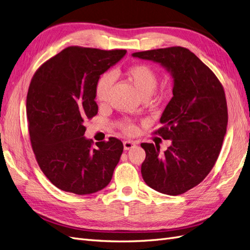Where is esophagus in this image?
<instances>
[{"instance_id": "esophagus-1", "label": "esophagus", "mask_w": 250, "mask_h": 250, "mask_svg": "<svg viewBox=\"0 0 250 250\" xmlns=\"http://www.w3.org/2000/svg\"><path fill=\"white\" fill-rule=\"evenodd\" d=\"M123 146H124L125 150H129V149H131V148H133L135 146V144L132 141H125L123 143Z\"/></svg>"}]
</instances>
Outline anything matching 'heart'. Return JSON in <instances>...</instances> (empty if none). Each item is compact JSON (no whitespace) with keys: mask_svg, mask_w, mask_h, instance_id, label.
Instances as JSON below:
<instances>
[{"mask_svg":"<svg viewBox=\"0 0 250 250\" xmlns=\"http://www.w3.org/2000/svg\"><path fill=\"white\" fill-rule=\"evenodd\" d=\"M127 80L138 90L143 98H152L154 101H163L168 96L167 89L155 90L158 82L156 71L148 64L135 63L127 66L123 72ZM112 84V77L108 73H105L97 80L95 85V98L97 102L101 104L106 103L108 100L109 90ZM120 128L126 134H134L138 127L131 121H124L120 124Z\"/></svg>","mask_w":250,"mask_h":250,"instance_id":"heart-1","label":"heart"}]
</instances>
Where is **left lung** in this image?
<instances>
[{"mask_svg": "<svg viewBox=\"0 0 250 250\" xmlns=\"http://www.w3.org/2000/svg\"><path fill=\"white\" fill-rule=\"evenodd\" d=\"M132 56L161 63L173 77V97L153 132L172 140L160 147L142 143L146 158L142 176L153 190L176 196L199 185L215 166L228 127L224 88L208 65L188 49L170 47L133 53Z\"/></svg>", "mask_w": 250, "mask_h": 250, "instance_id": "8db88e82", "label": "left lung"}]
</instances>
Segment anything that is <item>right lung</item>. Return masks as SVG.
Wrapping results in <instances>:
<instances>
[{"mask_svg": "<svg viewBox=\"0 0 250 250\" xmlns=\"http://www.w3.org/2000/svg\"><path fill=\"white\" fill-rule=\"evenodd\" d=\"M126 50L67 47L43 62L30 82L27 120L36 162L51 183L77 195L102 190L123 152L119 139H85L83 125L98 113L95 85Z\"/></svg>", "mask_w": 250, "mask_h": 250, "instance_id": "add662e5", "label": "right lung"}]
</instances>
